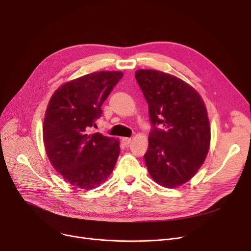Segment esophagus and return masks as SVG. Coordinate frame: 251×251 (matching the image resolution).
I'll return each instance as SVG.
<instances>
[{"label": "esophagus", "mask_w": 251, "mask_h": 251, "mask_svg": "<svg viewBox=\"0 0 251 251\" xmlns=\"http://www.w3.org/2000/svg\"><path fill=\"white\" fill-rule=\"evenodd\" d=\"M130 142H131V138H128V137H123L122 138V143L124 144L125 147H128L129 144H130Z\"/></svg>", "instance_id": "1"}]
</instances>
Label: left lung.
I'll list each match as a JSON object with an SVG mask.
<instances>
[{
  "mask_svg": "<svg viewBox=\"0 0 251 251\" xmlns=\"http://www.w3.org/2000/svg\"><path fill=\"white\" fill-rule=\"evenodd\" d=\"M135 78L152 125L144 154L149 173L161 186H180L196 174L209 150L205 104L199 92L174 75L140 69Z\"/></svg>",
  "mask_w": 251,
  "mask_h": 251,
  "instance_id": "obj_1",
  "label": "left lung"
}]
</instances>
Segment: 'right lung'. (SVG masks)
<instances>
[{"instance_id":"add662e5","label":"right lung","mask_w":251,"mask_h":251,"mask_svg":"<svg viewBox=\"0 0 251 251\" xmlns=\"http://www.w3.org/2000/svg\"><path fill=\"white\" fill-rule=\"evenodd\" d=\"M123 77L120 71H100L64 83L51 96L43 137L49 160L62 177L81 189L99 187L113 172L120 142L90 128L101 105Z\"/></svg>"}]
</instances>
